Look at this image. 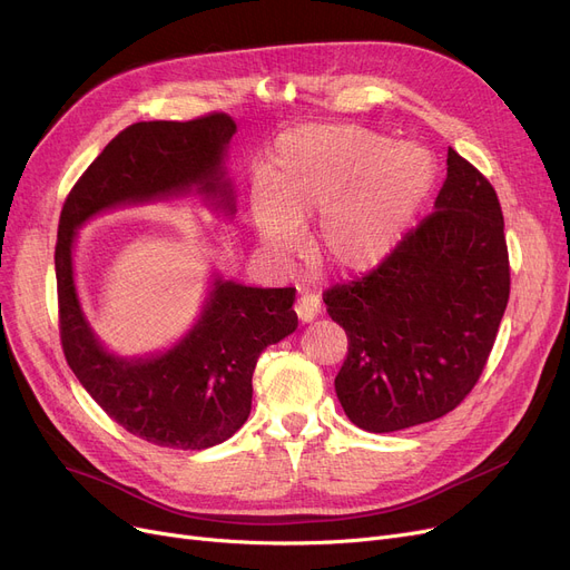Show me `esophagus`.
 Wrapping results in <instances>:
<instances>
[{"label": "esophagus", "mask_w": 570, "mask_h": 570, "mask_svg": "<svg viewBox=\"0 0 570 570\" xmlns=\"http://www.w3.org/2000/svg\"><path fill=\"white\" fill-rule=\"evenodd\" d=\"M294 311H296V317H299L304 324L313 322L320 315V299L315 294H304L302 299L294 304Z\"/></svg>", "instance_id": "esophagus-1"}]
</instances>
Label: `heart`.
Masks as SVG:
<instances>
[{
	"mask_svg": "<svg viewBox=\"0 0 570 570\" xmlns=\"http://www.w3.org/2000/svg\"><path fill=\"white\" fill-rule=\"evenodd\" d=\"M436 180V161L413 141L390 144L360 125H308L281 141L268 180H255L248 215L259 250L278 264L311 246L338 274L385 262Z\"/></svg>",
	"mask_w": 570,
	"mask_h": 570,
	"instance_id": "heart-1",
	"label": "heart"
}]
</instances>
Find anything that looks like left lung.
Returning a JSON list of instances; mask_svg holds the SVG:
<instances>
[{"instance_id":"1","label":"left lung","mask_w":570,"mask_h":570,"mask_svg":"<svg viewBox=\"0 0 570 570\" xmlns=\"http://www.w3.org/2000/svg\"><path fill=\"white\" fill-rule=\"evenodd\" d=\"M508 294L499 197L450 148L433 213L371 274L324 294L347 334L334 387L350 422L390 433L454 411L490 357Z\"/></svg>"}]
</instances>
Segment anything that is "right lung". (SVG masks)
Masks as SVG:
<instances>
[{"instance_id":"obj_1","label":"right lung","mask_w":570,"mask_h":570,"mask_svg":"<svg viewBox=\"0 0 570 570\" xmlns=\"http://www.w3.org/2000/svg\"><path fill=\"white\" fill-rule=\"evenodd\" d=\"M234 134L236 122L225 114L131 125L80 176L60 215L56 276L65 357L108 417L161 448H213L243 426L262 350L299 324L292 311L296 289L250 287L213 271L193 327L165 350L127 357L101 343L80 304L76 238L101 213L185 197L232 218L236 202L225 159Z\"/></svg>"}]
</instances>
